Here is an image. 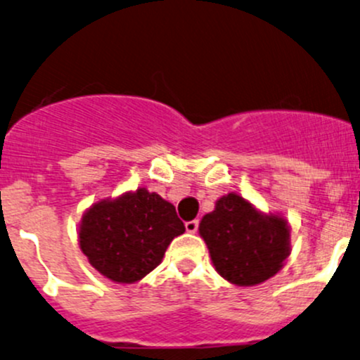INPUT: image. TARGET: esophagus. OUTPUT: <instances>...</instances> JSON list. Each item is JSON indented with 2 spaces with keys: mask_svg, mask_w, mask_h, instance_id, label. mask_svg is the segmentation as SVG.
Masks as SVG:
<instances>
[{
  "mask_svg": "<svg viewBox=\"0 0 360 360\" xmlns=\"http://www.w3.org/2000/svg\"><path fill=\"white\" fill-rule=\"evenodd\" d=\"M185 229H187L188 233H195L197 229H199V219L187 221V223H185Z\"/></svg>",
  "mask_w": 360,
  "mask_h": 360,
  "instance_id": "34e87169",
  "label": "esophagus"
}]
</instances>
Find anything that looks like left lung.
Masks as SVG:
<instances>
[{"mask_svg":"<svg viewBox=\"0 0 360 360\" xmlns=\"http://www.w3.org/2000/svg\"><path fill=\"white\" fill-rule=\"evenodd\" d=\"M212 264L226 281L255 285L276 276L289 257V226L278 216H264L236 193L216 202L199 226Z\"/></svg>","mask_w":360,"mask_h":360,"instance_id":"1","label":"left lung"}]
</instances>
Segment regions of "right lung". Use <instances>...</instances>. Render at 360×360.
Masks as SVG:
<instances>
[{"label": "right lung", "mask_w": 360, "mask_h": 360, "mask_svg": "<svg viewBox=\"0 0 360 360\" xmlns=\"http://www.w3.org/2000/svg\"><path fill=\"white\" fill-rule=\"evenodd\" d=\"M184 231L169 202L139 188L88 209L79 226V246L102 276L132 284L158 267L173 238Z\"/></svg>", "instance_id": "right-lung-1"}]
</instances>
